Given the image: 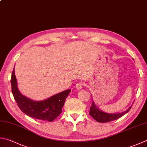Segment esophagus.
<instances>
[{
    "instance_id": "1",
    "label": "esophagus",
    "mask_w": 147,
    "mask_h": 147,
    "mask_svg": "<svg viewBox=\"0 0 147 147\" xmlns=\"http://www.w3.org/2000/svg\"><path fill=\"white\" fill-rule=\"evenodd\" d=\"M83 83L82 82H78V83H76V87L78 89H82V87H83Z\"/></svg>"
}]
</instances>
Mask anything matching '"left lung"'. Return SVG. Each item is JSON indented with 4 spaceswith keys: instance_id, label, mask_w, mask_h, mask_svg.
I'll list each match as a JSON object with an SVG mask.
<instances>
[{
    "instance_id": "8db88e82",
    "label": "left lung",
    "mask_w": 147,
    "mask_h": 147,
    "mask_svg": "<svg viewBox=\"0 0 147 147\" xmlns=\"http://www.w3.org/2000/svg\"><path fill=\"white\" fill-rule=\"evenodd\" d=\"M131 108V106L129 107V109H127L126 111L122 112V113H107L99 110V109L96 107V106L95 105L94 100H92V105L90 107V112H89V114H90V115L94 119L96 120L97 122L105 123L113 121V120L119 119V118L127 113V112L130 110Z\"/></svg>"
}]
</instances>
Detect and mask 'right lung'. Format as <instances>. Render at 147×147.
I'll return each instance as SVG.
<instances>
[{"instance_id":"obj_1","label":"right lung","mask_w":147,"mask_h":147,"mask_svg":"<svg viewBox=\"0 0 147 147\" xmlns=\"http://www.w3.org/2000/svg\"><path fill=\"white\" fill-rule=\"evenodd\" d=\"M11 84L14 98L20 110L30 117L49 122H52L62 113L65 99L71 92L69 89L41 101L28 99L18 90L14 68L11 74Z\"/></svg>"}]
</instances>
